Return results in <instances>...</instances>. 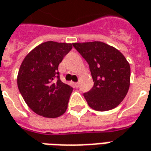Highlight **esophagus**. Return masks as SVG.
Masks as SVG:
<instances>
[{"label": "esophagus", "instance_id": "obj_1", "mask_svg": "<svg viewBox=\"0 0 151 151\" xmlns=\"http://www.w3.org/2000/svg\"><path fill=\"white\" fill-rule=\"evenodd\" d=\"M75 86L77 87V88H78V87L79 86V83H75Z\"/></svg>", "mask_w": 151, "mask_h": 151}]
</instances>
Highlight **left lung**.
Returning <instances> with one entry per match:
<instances>
[{"label": "left lung", "mask_w": 151, "mask_h": 151, "mask_svg": "<svg viewBox=\"0 0 151 151\" xmlns=\"http://www.w3.org/2000/svg\"><path fill=\"white\" fill-rule=\"evenodd\" d=\"M89 65L94 86L83 94L97 111L114 109L123 101L130 86V65L119 50L101 42L73 43Z\"/></svg>", "instance_id": "left-lung-1"}]
</instances>
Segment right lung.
I'll return each mask as SVG.
<instances>
[{
    "mask_svg": "<svg viewBox=\"0 0 151 151\" xmlns=\"http://www.w3.org/2000/svg\"><path fill=\"white\" fill-rule=\"evenodd\" d=\"M72 47V43L46 42L32 49L22 62L18 87L37 114L53 119L64 114L68 108L73 87L60 79L58 66Z\"/></svg>",
    "mask_w": 151,
    "mask_h": 151,
    "instance_id": "add662e5",
    "label": "right lung"
}]
</instances>
